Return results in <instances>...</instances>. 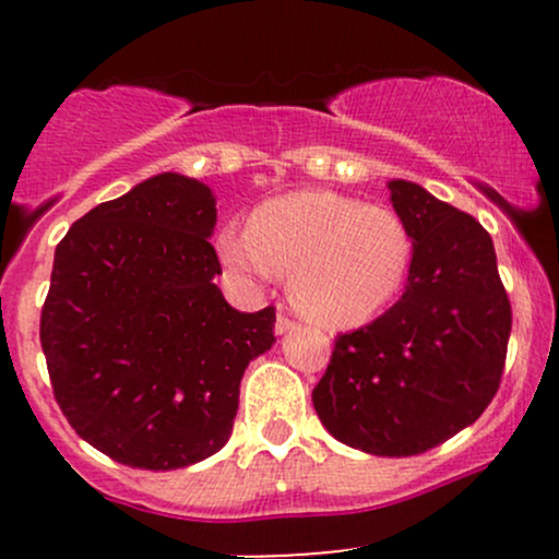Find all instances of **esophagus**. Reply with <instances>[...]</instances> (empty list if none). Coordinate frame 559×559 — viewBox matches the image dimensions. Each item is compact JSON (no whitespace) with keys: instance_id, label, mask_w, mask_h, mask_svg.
I'll return each instance as SVG.
<instances>
[{"instance_id":"esophagus-1","label":"esophagus","mask_w":559,"mask_h":559,"mask_svg":"<svg viewBox=\"0 0 559 559\" xmlns=\"http://www.w3.org/2000/svg\"><path fill=\"white\" fill-rule=\"evenodd\" d=\"M294 329H297V323H294L292 318H286V316L275 318V333H278V336H284V333L294 331Z\"/></svg>"}]
</instances>
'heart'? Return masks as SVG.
<instances>
[{
	"instance_id": "heart-1",
	"label": "heart",
	"mask_w": 559,
	"mask_h": 559,
	"mask_svg": "<svg viewBox=\"0 0 559 559\" xmlns=\"http://www.w3.org/2000/svg\"><path fill=\"white\" fill-rule=\"evenodd\" d=\"M223 267L243 284L292 275L288 292L305 318L355 329L400 297L413 239L394 210L336 191H294L252 213L249 228L215 239Z\"/></svg>"
}]
</instances>
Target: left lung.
Listing matches in <instances>:
<instances>
[{"label": "left lung", "mask_w": 559, "mask_h": 559, "mask_svg": "<svg viewBox=\"0 0 559 559\" xmlns=\"http://www.w3.org/2000/svg\"><path fill=\"white\" fill-rule=\"evenodd\" d=\"M386 186L413 239L404 294L373 323L336 338L312 404L342 444L409 457L444 444L489 407L512 312L493 241L476 217L413 181Z\"/></svg>", "instance_id": "obj_1"}]
</instances>
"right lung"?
I'll return each instance as SVG.
<instances>
[{"label": "right lung", "instance_id": "1", "mask_svg": "<svg viewBox=\"0 0 559 559\" xmlns=\"http://www.w3.org/2000/svg\"><path fill=\"white\" fill-rule=\"evenodd\" d=\"M215 194L159 173L96 204L57 243L41 310L55 400L83 441L141 471L226 447L247 365L275 310L239 312L215 275Z\"/></svg>", "mask_w": 559, "mask_h": 559}]
</instances>
